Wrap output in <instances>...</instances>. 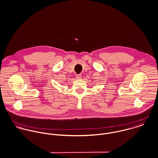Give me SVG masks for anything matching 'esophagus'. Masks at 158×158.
I'll return each mask as SVG.
<instances>
[{"label":"esophagus","mask_w":158,"mask_h":158,"mask_svg":"<svg viewBox=\"0 0 158 158\" xmlns=\"http://www.w3.org/2000/svg\"><path fill=\"white\" fill-rule=\"evenodd\" d=\"M81 74H77L76 75V78H77V79H80L81 78Z\"/></svg>","instance_id":"34e87169"}]
</instances>
